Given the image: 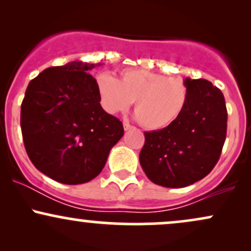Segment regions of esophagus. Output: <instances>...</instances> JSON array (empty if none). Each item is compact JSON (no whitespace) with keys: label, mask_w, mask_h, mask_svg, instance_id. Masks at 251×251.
<instances>
[{"label":"esophagus","mask_w":251,"mask_h":251,"mask_svg":"<svg viewBox=\"0 0 251 251\" xmlns=\"http://www.w3.org/2000/svg\"><path fill=\"white\" fill-rule=\"evenodd\" d=\"M131 128H133V126L129 125L128 123H124V129H125V131H128V129Z\"/></svg>","instance_id":"esophagus-1"}]
</instances>
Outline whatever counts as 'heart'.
<instances>
[{
	"label": "heart",
	"mask_w": 251,
	"mask_h": 251,
	"mask_svg": "<svg viewBox=\"0 0 251 251\" xmlns=\"http://www.w3.org/2000/svg\"><path fill=\"white\" fill-rule=\"evenodd\" d=\"M97 88L100 102L108 113L125 111L133 100L135 117L148 129L174 124L189 99L188 86L183 80L148 70L122 71L118 80L108 73H100Z\"/></svg>",
	"instance_id": "obj_1"
}]
</instances>
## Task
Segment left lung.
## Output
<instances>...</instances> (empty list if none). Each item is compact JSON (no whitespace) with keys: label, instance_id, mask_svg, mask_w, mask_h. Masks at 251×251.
Segmentation results:
<instances>
[{"label":"left lung","instance_id":"left-lung-1","mask_svg":"<svg viewBox=\"0 0 251 251\" xmlns=\"http://www.w3.org/2000/svg\"><path fill=\"white\" fill-rule=\"evenodd\" d=\"M189 99L168 127L145 132L140 165L154 184L185 188L208 176L217 164L226 137L223 93L205 79H185Z\"/></svg>","mask_w":251,"mask_h":251}]
</instances>
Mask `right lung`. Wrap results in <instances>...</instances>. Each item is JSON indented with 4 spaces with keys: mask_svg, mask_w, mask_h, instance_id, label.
I'll return each mask as SVG.
<instances>
[{
    "mask_svg": "<svg viewBox=\"0 0 251 251\" xmlns=\"http://www.w3.org/2000/svg\"><path fill=\"white\" fill-rule=\"evenodd\" d=\"M82 61L50 67L33 79L21 105V131L34 166L62 184H83L101 172L123 123L100 105L97 80Z\"/></svg>",
    "mask_w": 251,
    "mask_h": 251,
    "instance_id": "1",
    "label": "right lung"
}]
</instances>
